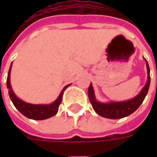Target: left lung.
Masks as SVG:
<instances>
[{
	"label": "left lung",
	"mask_w": 157,
	"mask_h": 157,
	"mask_svg": "<svg viewBox=\"0 0 157 157\" xmlns=\"http://www.w3.org/2000/svg\"><path fill=\"white\" fill-rule=\"evenodd\" d=\"M145 61H146L147 71V83L144 88L142 89V90L131 99L121 101V102H109V103L98 102L96 99L93 86L90 83L88 89L89 99L97 114L105 118H108V119H121L123 117L129 116L139 108V106L144 102V98L148 92L150 81H151L150 68H149L148 63L146 59Z\"/></svg>",
	"instance_id": "obj_1"
}]
</instances>
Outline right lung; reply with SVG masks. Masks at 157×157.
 <instances>
[{"label": "right lung", "mask_w": 157, "mask_h": 157, "mask_svg": "<svg viewBox=\"0 0 157 157\" xmlns=\"http://www.w3.org/2000/svg\"><path fill=\"white\" fill-rule=\"evenodd\" d=\"M12 63H11L10 67L9 69L6 85H7V88L9 89V95H10V98L13 104L14 105V107L23 116H25L26 117H28L29 119L45 120L53 117L54 115H56L58 111H59V105L61 103L64 90L69 86H71V84L65 86L62 90L61 93L59 94V97L57 98L56 100L54 101L50 104H32V103H26L20 98H18L17 95L14 94L13 90H12V86L10 85V71L11 67H12Z\"/></svg>", "instance_id": "obj_1"}]
</instances>
